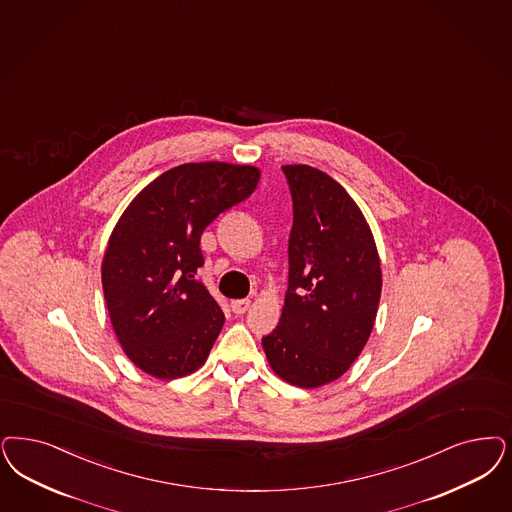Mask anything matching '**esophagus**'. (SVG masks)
Wrapping results in <instances>:
<instances>
[{
  "instance_id": "esophagus-1",
  "label": "esophagus",
  "mask_w": 512,
  "mask_h": 512,
  "mask_svg": "<svg viewBox=\"0 0 512 512\" xmlns=\"http://www.w3.org/2000/svg\"><path fill=\"white\" fill-rule=\"evenodd\" d=\"M249 306H251V300L249 299L232 300L230 302V308H232L234 314H244L249 310Z\"/></svg>"
}]
</instances>
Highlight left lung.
Masks as SVG:
<instances>
[{
  "label": "left lung",
  "instance_id": "8db88e82",
  "mask_svg": "<svg viewBox=\"0 0 512 512\" xmlns=\"http://www.w3.org/2000/svg\"><path fill=\"white\" fill-rule=\"evenodd\" d=\"M282 168L293 196L289 287L280 325L263 348L283 382L321 388L363 352L378 314L382 266L365 215L338 181L308 164Z\"/></svg>",
  "mask_w": 512,
  "mask_h": 512
}]
</instances>
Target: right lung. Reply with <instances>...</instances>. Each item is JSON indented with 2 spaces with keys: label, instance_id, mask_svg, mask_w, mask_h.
<instances>
[{
  "label": "right lung",
  "instance_id": "add662e5",
  "mask_svg": "<svg viewBox=\"0 0 512 512\" xmlns=\"http://www.w3.org/2000/svg\"><path fill=\"white\" fill-rule=\"evenodd\" d=\"M249 164L189 162L134 196L107 240L102 287L115 336L128 359L159 380L198 371L225 314L194 274L200 236L213 219L257 191Z\"/></svg>",
  "mask_w": 512,
  "mask_h": 512
}]
</instances>
